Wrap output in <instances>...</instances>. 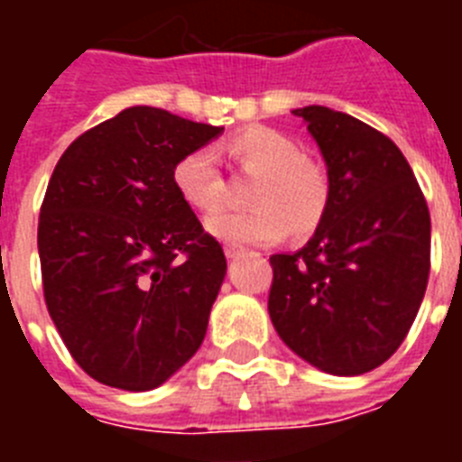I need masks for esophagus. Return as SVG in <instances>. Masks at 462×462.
<instances>
[{"mask_svg": "<svg viewBox=\"0 0 462 462\" xmlns=\"http://www.w3.org/2000/svg\"><path fill=\"white\" fill-rule=\"evenodd\" d=\"M245 254H246V249H242V246H232V245L225 246V256H227V259H230V261L242 259Z\"/></svg>", "mask_w": 462, "mask_h": 462, "instance_id": "esophagus-1", "label": "esophagus"}]
</instances>
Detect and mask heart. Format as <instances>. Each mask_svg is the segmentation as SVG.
I'll return each mask as SVG.
<instances>
[{
  "instance_id": "1",
  "label": "heart",
  "mask_w": 462,
  "mask_h": 462,
  "mask_svg": "<svg viewBox=\"0 0 462 462\" xmlns=\"http://www.w3.org/2000/svg\"><path fill=\"white\" fill-rule=\"evenodd\" d=\"M230 158L242 172L259 177L249 191L252 208H220L206 217V230L232 246L275 245L314 232L330 203L328 174L302 153L292 136L266 126L246 129L230 141ZM177 194L191 208L208 210L223 199V177L208 151H191L172 170Z\"/></svg>"
}]
</instances>
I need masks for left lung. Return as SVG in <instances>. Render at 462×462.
Masks as SVG:
<instances>
[{"mask_svg": "<svg viewBox=\"0 0 462 462\" xmlns=\"http://www.w3.org/2000/svg\"><path fill=\"white\" fill-rule=\"evenodd\" d=\"M292 115L321 151L330 203L300 252L271 256L268 314L297 357L333 376H359L401 347L420 311L430 208L388 136L321 105Z\"/></svg>", "mask_w": 462, "mask_h": 462, "instance_id": "left-lung-1", "label": "left lung"}]
</instances>
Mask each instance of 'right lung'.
Masks as SVG:
<instances>
[{
  "mask_svg": "<svg viewBox=\"0 0 462 462\" xmlns=\"http://www.w3.org/2000/svg\"><path fill=\"white\" fill-rule=\"evenodd\" d=\"M223 134L136 105L64 151L40 208L47 311L83 372L153 391L201 347L227 273L172 170Z\"/></svg>",
  "mask_w": 462,
  "mask_h": 462,
  "instance_id": "add662e5",
  "label": "right lung"
}]
</instances>
